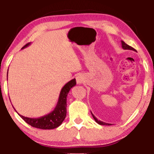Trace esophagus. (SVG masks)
Instances as JSON below:
<instances>
[{
	"label": "esophagus",
	"instance_id": "1",
	"mask_svg": "<svg viewBox=\"0 0 154 154\" xmlns=\"http://www.w3.org/2000/svg\"><path fill=\"white\" fill-rule=\"evenodd\" d=\"M75 79H76V82H77L78 84H81L82 83H83V75H77Z\"/></svg>",
	"mask_w": 154,
	"mask_h": 154
}]
</instances>
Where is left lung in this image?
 Here are the masks:
<instances>
[{"label":"left lung","instance_id":"1","mask_svg":"<svg viewBox=\"0 0 154 154\" xmlns=\"http://www.w3.org/2000/svg\"><path fill=\"white\" fill-rule=\"evenodd\" d=\"M121 44H122V48H123V49H124V50H133V51H135V50H134L133 48H132L131 46L128 45V44H126L124 41H121ZM91 114L92 116V117H93V119H94V121H95L98 124H100V125H111V124H110V123H104V122H103V121H99V120L97 119V118L94 116L93 114H92V112H91Z\"/></svg>","mask_w":154,"mask_h":154}]
</instances>
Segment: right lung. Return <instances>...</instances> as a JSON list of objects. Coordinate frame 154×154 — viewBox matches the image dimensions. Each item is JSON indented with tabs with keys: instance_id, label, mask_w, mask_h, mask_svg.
<instances>
[{
	"instance_id": "add662e5",
	"label": "right lung",
	"mask_w": 154,
	"mask_h": 154,
	"mask_svg": "<svg viewBox=\"0 0 154 154\" xmlns=\"http://www.w3.org/2000/svg\"><path fill=\"white\" fill-rule=\"evenodd\" d=\"M30 43H27L23 47L22 49L28 47L30 45ZM76 85L75 79H73L71 81L65 84V85L61 90L60 96H59L58 102L55 108L52 112L46 114L43 116L39 118H28L24 117L23 116L19 114V116L24 120V121L32 126L33 128H40L43 130H51L54 129L60 126L66 117V99L69 92L70 91L71 88Z\"/></svg>"
}]
</instances>
